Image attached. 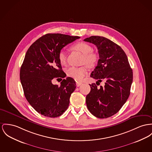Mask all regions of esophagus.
Masks as SVG:
<instances>
[{
  "instance_id": "esophagus-1",
  "label": "esophagus",
  "mask_w": 152,
  "mask_h": 152,
  "mask_svg": "<svg viewBox=\"0 0 152 152\" xmlns=\"http://www.w3.org/2000/svg\"><path fill=\"white\" fill-rule=\"evenodd\" d=\"M82 84V83L80 82H76V85H77V86H81Z\"/></svg>"
}]
</instances>
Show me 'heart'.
Listing matches in <instances>:
<instances>
[{
	"label": "heart",
	"mask_w": 152,
	"mask_h": 152,
	"mask_svg": "<svg viewBox=\"0 0 152 152\" xmlns=\"http://www.w3.org/2000/svg\"><path fill=\"white\" fill-rule=\"evenodd\" d=\"M72 48L75 51H79L83 54L81 63L86 64L88 67L92 68L97 63L99 56L93 51L91 45L85 42H80L74 44ZM58 59L61 64H65L67 61V54L63 50L59 51ZM88 70L87 67L82 66L80 67H70L66 70L67 75L77 81H81L83 78L88 74Z\"/></svg>",
	"instance_id": "obj_1"
}]
</instances>
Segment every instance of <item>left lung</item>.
<instances>
[{"label":"left lung","instance_id":"1","mask_svg":"<svg viewBox=\"0 0 152 152\" xmlns=\"http://www.w3.org/2000/svg\"><path fill=\"white\" fill-rule=\"evenodd\" d=\"M84 41L94 44L99 54L97 66L91 77L97 80V82L106 81L104 86L100 88L95 83L90 85L91 91L86 97V105L94 116L107 118L119 111L128 99L132 70L124 51L116 43L101 36H91Z\"/></svg>","mask_w":152,"mask_h":152}]
</instances>
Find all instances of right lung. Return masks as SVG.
Here are the masks:
<instances>
[{"label":"right lung","mask_w":152,"mask_h":152,"mask_svg":"<svg viewBox=\"0 0 152 152\" xmlns=\"http://www.w3.org/2000/svg\"><path fill=\"white\" fill-rule=\"evenodd\" d=\"M80 38L48 33L33 42L26 53L20 67V82L27 101L44 116L58 117L69 105L71 93L76 88L75 81L67 77L58 86L53 85L51 80L54 77H66L58 59L59 52Z\"/></svg>","instance_id":"add662e5"}]
</instances>
